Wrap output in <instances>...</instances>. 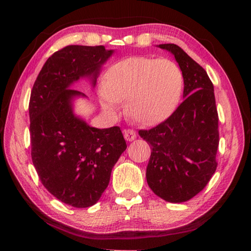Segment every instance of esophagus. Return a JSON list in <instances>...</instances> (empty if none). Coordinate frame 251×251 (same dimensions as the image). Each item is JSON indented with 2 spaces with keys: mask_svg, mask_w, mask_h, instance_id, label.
<instances>
[{
  "mask_svg": "<svg viewBox=\"0 0 251 251\" xmlns=\"http://www.w3.org/2000/svg\"><path fill=\"white\" fill-rule=\"evenodd\" d=\"M124 137H125L126 141H128V142L134 141V139L136 138L135 130H133V129H125L124 130Z\"/></svg>",
  "mask_w": 251,
  "mask_h": 251,
  "instance_id": "34e87169",
  "label": "esophagus"
}]
</instances>
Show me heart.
I'll list each match as a JSON object with an SVG mask.
<instances>
[{
    "label": "heart",
    "instance_id": "obj_1",
    "mask_svg": "<svg viewBox=\"0 0 251 251\" xmlns=\"http://www.w3.org/2000/svg\"><path fill=\"white\" fill-rule=\"evenodd\" d=\"M184 78L175 62L133 56L106 71L100 100L108 112H117L126 100V113L142 125L151 126L167 118L179 101Z\"/></svg>",
    "mask_w": 251,
    "mask_h": 251
}]
</instances>
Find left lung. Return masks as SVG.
<instances>
[{"instance_id": "left-lung-1", "label": "left lung", "mask_w": 251, "mask_h": 251, "mask_svg": "<svg viewBox=\"0 0 251 251\" xmlns=\"http://www.w3.org/2000/svg\"><path fill=\"white\" fill-rule=\"evenodd\" d=\"M175 56L185 100L167 120L139 136L151 146L146 179L157 196L184 202L205 188L217 168L218 113L206 71L176 44H160Z\"/></svg>"}]
</instances>
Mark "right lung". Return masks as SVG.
Instances as JSON below:
<instances>
[{
  "instance_id": "1",
  "label": "right lung",
  "mask_w": 251,
  "mask_h": 251,
  "mask_svg": "<svg viewBox=\"0 0 251 251\" xmlns=\"http://www.w3.org/2000/svg\"><path fill=\"white\" fill-rule=\"evenodd\" d=\"M113 54L105 46L69 45L42 67L28 104L31 155L42 184L58 201L91 207L108 186L110 173L127 145L118 126L95 128L76 117L70 86L80 77L96 84L101 65Z\"/></svg>"
}]
</instances>
